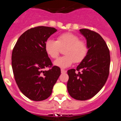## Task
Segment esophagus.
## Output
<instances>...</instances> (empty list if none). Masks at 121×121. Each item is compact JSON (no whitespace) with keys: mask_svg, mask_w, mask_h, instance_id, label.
I'll return each mask as SVG.
<instances>
[{"mask_svg":"<svg viewBox=\"0 0 121 121\" xmlns=\"http://www.w3.org/2000/svg\"><path fill=\"white\" fill-rule=\"evenodd\" d=\"M61 73H66V71L63 69H61Z\"/></svg>","mask_w":121,"mask_h":121,"instance_id":"1","label":"esophagus"}]
</instances>
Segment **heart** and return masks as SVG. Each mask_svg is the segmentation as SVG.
I'll return each instance as SVG.
<instances>
[{
    "instance_id": "1",
    "label": "heart",
    "mask_w": 121,
    "mask_h": 121,
    "mask_svg": "<svg viewBox=\"0 0 121 121\" xmlns=\"http://www.w3.org/2000/svg\"><path fill=\"white\" fill-rule=\"evenodd\" d=\"M45 52L53 59L58 58L61 48H65V55L55 61V66L66 68L70 66L74 62H81L87 55L88 48L87 43L81 40L78 35L71 32H66L58 35L56 40L47 39L44 45Z\"/></svg>"
}]
</instances>
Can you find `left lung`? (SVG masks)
Wrapping results in <instances>:
<instances>
[{"mask_svg":"<svg viewBox=\"0 0 121 121\" xmlns=\"http://www.w3.org/2000/svg\"><path fill=\"white\" fill-rule=\"evenodd\" d=\"M80 32L86 38L89 50L76 69L68 71L67 89L73 98L86 100L94 97L106 83L109 73L110 54L100 34L88 29H81Z\"/></svg>","mask_w":121,"mask_h":121,"instance_id":"left-lung-1","label":"left lung"}]
</instances>
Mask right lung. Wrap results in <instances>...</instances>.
<instances>
[{"label": "right lung", "instance_id": "add662e5", "mask_svg": "<svg viewBox=\"0 0 121 121\" xmlns=\"http://www.w3.org/2000/svg\"><path fill=\"white\" fill-rule=\"evenodd\" d=\"M56 31L47 26L28 29L19 37L12 51V69L17 86L33 101L48 98L60 76V68L53 66L44 48L45 41ZM45 67L49 69L43 71Z\"/></svg>", "mask_w": 121, "mask_h": 121}]
</instances>
